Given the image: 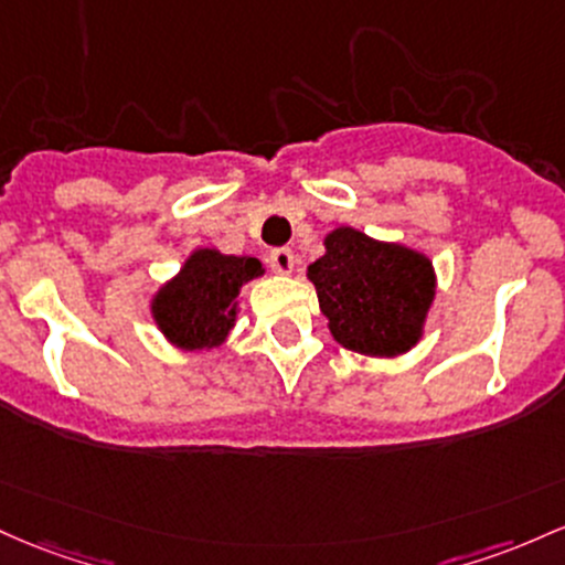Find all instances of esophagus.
<instances>
[{
  "label": "esophagus",
  "instance_id": "34e87169",
  "mask_svg": "<svg viewBox=\"0 0 565 565\" xmlns=\"http://www.w3.org/2000/svg\"><path fill=\"white\" fill-rule=\"evenodd\" d=\"M268 263L276 273H281V276H289V273L295 270V254H292V249H287V246H281V249H273L268 254Z\"/></svg>",
  "mask_w": 565,
  "mask_h": 565
}]
</instances>
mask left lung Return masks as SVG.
Here are the masks:
<instances>
[{"mask_svg":"<svg viewBox=\"0 0 565 565\" xmlns=\"http://www.w3.org/2000/svg\"><path fill=\"white\" fill-rule=\"evenodd\" d=\"M324 249V257L308 265V278L332 338L367 356L411 351L424 334L437 287L431 259L353 227L332 231Z\"/></svg>","mask_w":565,"mask_h":565,"instance_id":"obj_1","label":"left lung"}]
</instances>
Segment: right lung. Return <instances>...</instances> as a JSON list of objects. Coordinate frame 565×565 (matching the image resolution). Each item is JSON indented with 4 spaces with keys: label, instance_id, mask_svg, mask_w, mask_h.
Returning <instances> with one entry per match:
<instances>
[{
    "label": "right lung",
    "instance_id": "right-lung-1",
    "mask_svg": "<svg viewBox=\"0 0 565 565\" xmlns=\"http://www.w3.org/2000/svg\"><path fill=\"white\" fill-rule=\"evenodd\" d=\"M263 273L257 257L195 249L152 297L154 324L177 349H216L235 324L241 287Z\"/></svg>",
    "mask_w": 565,
    "mask_h": 565
}]
</instances>
